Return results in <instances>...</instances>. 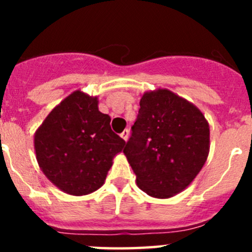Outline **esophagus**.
Listing matches in <instances>:
<instances>
[{
  "label": "esophagus",
  "instance_id": "1",
  "mask_svg": "<svg viewBox=\"0 0 252 252\" xmlns=\"http://www.w3.org/2000/svg\"><path fill=\"white\" fill-rule=\"evenodd\" d=\"M128 136H130V131H128V130H124V131H122L121 137L125 140V141H127Z\"/></svg>",
  "mask_w": 252,
  "mask_h": 252
}]
</instances>
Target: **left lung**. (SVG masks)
I'll return each mask as SVG.
<instances>
[{
  "label": "left lung",
  "mask_w": 252,
  "mask_h": 252,
  "mask_svg": "<svg viewBox=\"0 0 252 252\" xmlns=\"http://www.w3.org/2000/svg\"><path fill=\"white\" fill-rule=\"evenodd\" d=\"M124 154L137 187L150 197H174L192 183L209 153V125L197 106L165 88L142 94Z\"/></svg>",
  "instance_id": "8db88e82"
}]
</instances>
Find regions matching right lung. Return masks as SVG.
Returning a JSON list of instances; mask_svg holds the SVG:
<instances>
[{
	"mask_svg": "<svg viewBox=\"0 0 252 252\" xmlns=\"http://www.w3.org/2000/svg\"><path fill=\"white\" fill-rule=\"evenodd\" d=\"M110 122L98 110V97L82 91L53 108L34 136L37 164L51 183L70 195L103 186L113 158L126 145Z\"/></svg>",
	"mask_w": 252,
	"mask_h": 252,
	"instance_id": "1",
	"label": "right lung"
}]
</instances>
